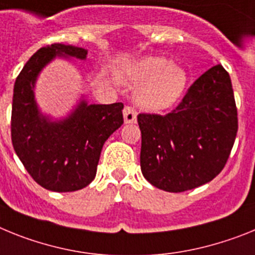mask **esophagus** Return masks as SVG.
I'll use <instances>...</instances> for the list:
<instances>
[{
  "label": "esophagus",
  "mask_w": 255,
  "mask_h": 255,
  "mask_svg": "<svg viewBox=\"0 0 255 255\" xmlns=\"http://www.w3.org/2000/svg\"><path fill=\"white\" fill-rule=\"evenodd\" d=\"M123 118H125L126 125H129V123H136L137 121V113L133 108L130 106H126L123 109Z\"/></svg>",
  "instance_id": "34e87169"
}]
</instances>
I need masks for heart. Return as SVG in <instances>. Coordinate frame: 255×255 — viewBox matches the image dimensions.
I'll return each instance as SVG.
<instances>
[{"mask_svg": "<svg viewBox=\"0 0 255 255\" xmlns=\"http://www.w3.org/2000/svg\"><path fill=\"white\" fill-rule=\"evenodd\" d=\"M122 79L138 87L136 103L146 110H163L180 100L187 86V74L165 57L145 56L128 64Z\"/></svg>", "mask_w": 255, "mask_h": 255, "instance_id": "heart-1", "label": "heart"}]
</instances>
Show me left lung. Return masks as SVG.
Returning a JSON list of instances; mask_svg holds the SVG:
<instances>
[{
  "label": "left lung",
  "instance_id": "obj_1",
  "mask_svg": "<svg viewBox=\"0 0 255 255\" xmlns=\"http://www.w3.org/2000/svg\"><path fill=\"white\" fill-rule=\"evenodd\" d=\"M141 172L152 186L182 192L209 182L229 159L238 110L222 65L200 75L169 114H138Z\"/></svg>",
  "mask_w": 255,
  "mask_h": 255
}]
</instances>
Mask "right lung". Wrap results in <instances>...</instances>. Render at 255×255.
<instances>
[{
    "mask_svg": "<svg viewBox=\"0 0 255 255\" xmlns=\"http://www.w3.org/2000/svg\"><path fill=\"white\" fill-rule=\"evenodd\" d=\"M56 57L85 60L87 50L54 43L26 61L14 86L11 140L35 182L50 191L70 192L94 181L104 143L123 125V104H88L81 99L65 118L43 114L35 101V82Z\"/></svg>",
    "mask_w": 255,
    "mask_h": 255,
    "instance_id": "1",
    "label": "right lung"
}]
</instances>
